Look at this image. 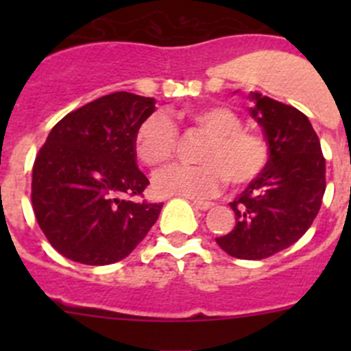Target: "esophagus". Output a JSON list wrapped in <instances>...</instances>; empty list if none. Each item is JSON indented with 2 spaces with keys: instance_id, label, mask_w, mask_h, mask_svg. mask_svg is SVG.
I'll return each instance as SVG.
<instances>
[{
  "instance_id": "1",
  "label": "esophagus",
  "mask_w": 351,
  "mask_h": 351,
  "mask_svg": "<svg viewBox=\"0 0 351 351\" xmlns=\"http://www.w3.org/2000/svg\"><path fill=\"white\" fill-rule=\"evenodd\" d=\"M192 205L197 208V210H208V208H212V205L214 204H210V202H193Z\"/></svg>"
}]
</instances>
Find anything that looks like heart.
<instances>
[{
  "label": "heart",
  "mask_w": 351,
  "mask_h": 351,
  "mask_svg": "<svg viewBox=\"0 0 351 351\" xmlns=\"http://www.w3.org/2000/svg\"><path fill=\"white\" fill-rule=\"evenodd\" d=\"M198 130L208 137L198 153L200 165H175L156 173L154 192L165 197H212L226 178L234 186L254 182L263 171L268 147L263 137L243 129L241 117L228 107H200L190 113ZM178 132L162 113L147 117L136 130L134 149L146 166L156 168L175 154Z\"/></svg>",
  "instance_id": "b5f03b06"
}]
</instances>
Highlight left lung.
I'll return each mask as SVG.
<instances>
[{
	"instance_id": "1",
	"label": "left lung",
	"mask_w": 351,
	"mask_h": 351,
	"mask_svg": "<svg viewBox=\"0 0 351 351\" xmlns=\"http://www.w3.org/2000/svg\"><path fill=\"white\" fill-rule=\"evenodd\" d=\"M251 117L263 129L268 161L231 204L236 226L217 238L239 260H263L306 234L326 190V161L309 119L297 108L250 93Z\"/></svg>"
}]
</instances>
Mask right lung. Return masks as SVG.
I'll list each match as a JSON object with an SVG mask.
<instances>
[{
  "mask_svg": "<svg viewBox=\"0 0 351 351\" xmlns=\"http://www.w3.org/2000/svg\"><path fill=\"white\" fill-rule=\"evenodd\" d=\"M154 98L117 91L67 113L38 151L32 205L56 251L83 265L129 256L158 221L162 204H136L149 180L137 168L134 136Z\"/></svg>",
  "mask_w": 351,
  "mask_h": 351,
  "instance_id": "right-lung-1",
  "label": "right lung"
}]
</instances>
